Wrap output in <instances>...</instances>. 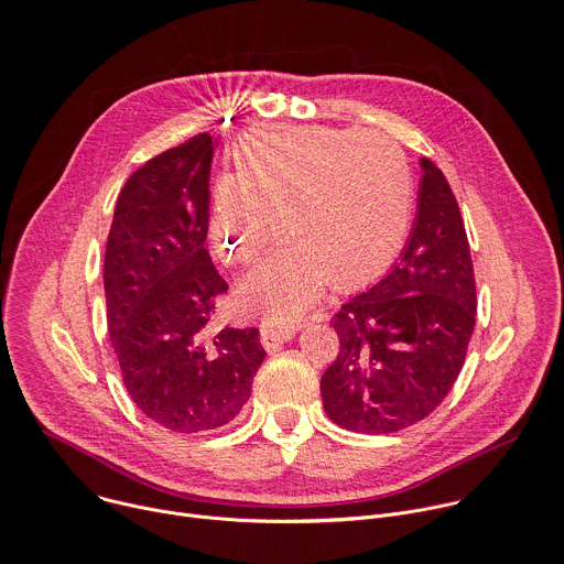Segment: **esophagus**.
Listing matches in <instances>:
<instances>
[{
  "instance_id": "esophagus-1",
  "label": "esophagus",
  "mask_w": 564,
  "mask_h": 564,
  "mask_svg": "<svg viewBox=\"0 0 564 564\" xmlns=\"http://www.w3.org/2000/svg\"><path fill=\"white\" fill-rule=\"evenodd\" d=\"M295 326H262V345L267 351H275L284 343L293 340Z\"/></svg>"
}]
</instances>
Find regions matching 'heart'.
<instances>
[{
	"instance_id": "obj_1",
	"label": "heart",
	"mask_w": 564,
	"mask_h": 564,
	"mask_svg": "<svg viewBox=\"0 0 564 564\" xmlns=\"http://www.w3.org/2000/svg\"><path fill=\"white\" fill-rule=\"evenodd\" d=\"M236 169L210 188V238L231 264L256 260L275 229L284 238L240 284L269 324H291L317 295L373 282L400 251L411 219V169L384 135L264 127L234 151Z\"/></svg>"
}]
</instances>
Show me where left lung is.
<instances>
[{
  "label": "left lung",
  "mask_w": 564,
  "mask_h": 564,
  "mask_svg": "<svg viewBox=\"0 0 564 564\" xmlns=\"http://www.w3.org/2000/svg\"><path fill=\"white\" fill-rule=\"evenodd\" d=\"M417 215L400 262L333 313L340 351L324 371L326 415L356 433H395L456 384L476 326V278L458 199L420 158Z\"/></svg>",
  "instance_id": "left-lung-1"
}]
</instances>
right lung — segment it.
Segmentation results:
<instances>
[{
	"label": "right lung",
	"mask_w": 564,
	"mask_h": 564,
	"mask_svg": "<svg viewBox=\"0 0 564 564\" xmlns=\"http://www.w3.org/2000/svg\"><path fill=\"white\" fill-rule=\"evenodd\" d=\"M215 140L173 147L124 184L106 240V324L135 406L175 433L229 424L267 356L260 330H210L229 291L206 249Z\"/></svg>",
	"instance_id": "right-lung-1"
}]
</instances>
